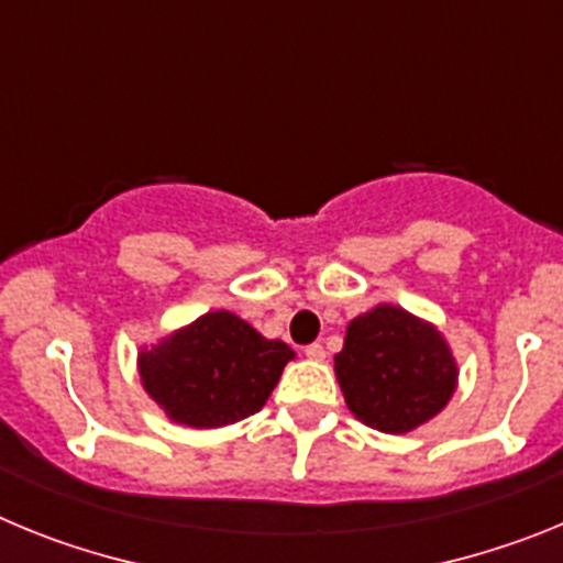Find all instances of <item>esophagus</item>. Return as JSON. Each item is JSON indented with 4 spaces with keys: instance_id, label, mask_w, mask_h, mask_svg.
I'll return each mask as SVG.
<instances>
[{
    "instance_id": "34e87169",
    "label": "esophagus",
    "mask_w": 563,
    "mask_h": 563,
    "mask_svg": "<svg viewBox=\"0 0 563 563\" xmlns=\"http://www.w3.org/2000/svg\"><path fill=\"white\" fill-rule=\"evenodd\" d=\"M305 355L310 357V361H324L327 352H324V346H321V343H310V346H305Z\"/></svg>"
}]
</instances>
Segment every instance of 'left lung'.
<instances>
[{
    "instance_id": "left-lung-1",
    "label": "left lung",
    "mask_w": 563,
    "mask_h": 563,
    "mask_svg": "<svg viewBox=\"0 0 563 563\" xmlns=\"http://www.w3.org/2000/svg\"><path fill=\"white\" fill-rule=\"evenodd\" d=\"M335 375L357 420L383 434H406L449 406L460 372L434 324L377 305L346 327Z\"/></svg>"
}]
</instances>
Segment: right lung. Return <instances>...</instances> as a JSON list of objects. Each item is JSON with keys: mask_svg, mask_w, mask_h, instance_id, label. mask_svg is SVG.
<instances>
[{"mask_svg": "<svg viewBox=\"0 0 563 563\" xmlns=\"http://www.w3.org/2000/svg\"><path fill=\"white\" fill-rule=\"evenodd\" d=\"M292 357L285 341H267L239 316L217 310L141 350L137 369L168 420L220 429L256 415Z\"/></svg>", "mask_w": 563, "mask_h": 563, "instance_id": "obj_1", "label": "right lung"}]
</instances>
